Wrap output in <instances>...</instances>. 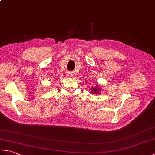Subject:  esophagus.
Wrapping results in <instances>:
<instances>
[{"label": "esophagus", "mask_w": 155, "mask_h": 155, "mask_svg": "<svg viewBox=\"0 0 155 155\" xmlns=\"http://www.w3.org/2000/svg\"><path fill=\"white\" fill-rule=\"evenodd\" d=\"M67 75H68V77H72V74H71V73H69V74H68Z\"/></svg>", "instance_id": "esophagus-1"}]
</instances>
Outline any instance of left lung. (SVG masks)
Returning <instances> with one entry per match:
<instances>
[{
	"mask_svg": "<svg viewBox=\"0 0 155 155\" xmlns=\"http://www.w3.org/2000/svg\"><path fill=\"white\" fill-rule=\"evenodd\" d=\"M99 86H100L99 84H96V87H93V88H91V93H93V94H98L99 93H101V88H100Z\"/></svg>",
	"mask_w": 155,
	"mask_h": 155,
	"instance_id": "1",
	"label": "left lung"
}]
</instances>
